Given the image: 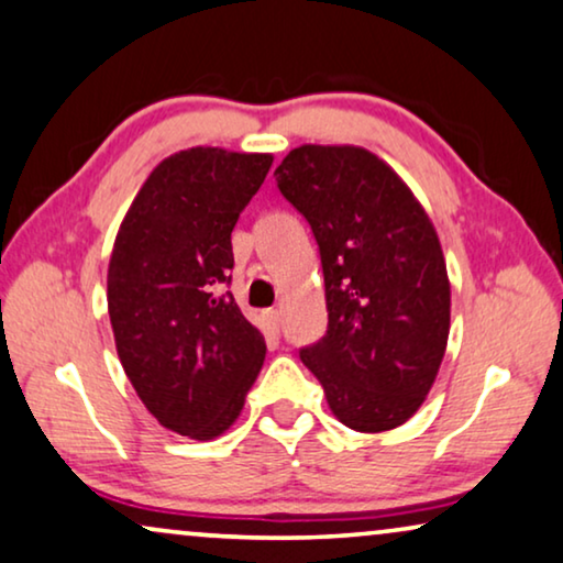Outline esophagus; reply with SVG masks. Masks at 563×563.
I'll return each instance as SVG.
<instances>
[{"mask_svg": "<svg viewBox=\"0 0 563 563\" xmlns=\"http://www.w3.org/2000/svg\"><path fill=\"white\" fill-rule=\"evenodd\" d=\"M265 321H267V327L273 329V332H280V321H283V313L277 311V309H269V311H265Z\"/></svg>", "mask_w": 563, "mask_h": 563, "instance_id": "obj_1", "label": "esophagus"}]
</instances>
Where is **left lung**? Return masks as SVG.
Returning <instances> with one entry per match:
<instances>
[{"instance_id":"obj_1","label":"left lung","mask_w":563,"mask_h":563,"mask_svg":"<svg viewBox=\"0 0 563 563\" xmlns=\"http://www.w3.org/2000/svg\"><path fill=\"white\" fill-rule=\"evenodd\" d=\"M309 221L324 269L329 324L301 350L332 415L384 432L422 407L451 332L440 239L404 179L360 146L306 144L275 169Z\"/></svg>"}]
</instances>
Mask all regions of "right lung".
Segmentation results:
<instances>
[{
  "instance_id": "right-lung-1",
  "label": "right lung",
  "mask_w": 563,
  "mask_h": 563,
  "mask_svg": "<svg viewBox=\"0 0 563 563\" xmlns=\"http://www.w3.org/2000/svg\"><path fill=\"white\" fill-rule=\"evenodd\" d=\"M273 156L195 146L164 159L125 213L108 267L118 357L162 427L213 440L236 422L265 363L239 311L231 231Z\"/></svg>"
}]
</instances>
